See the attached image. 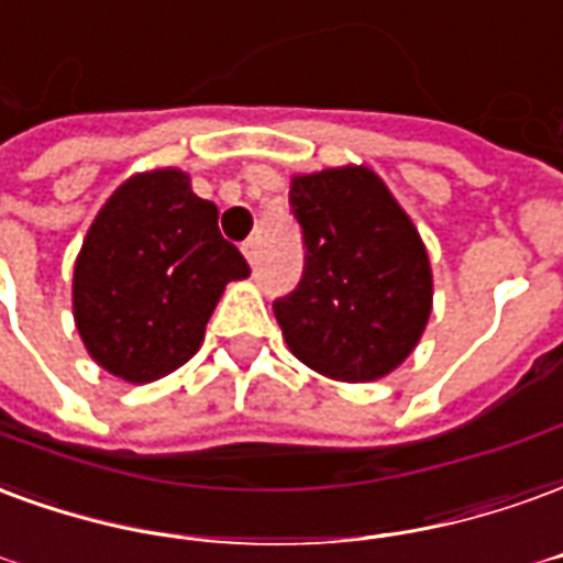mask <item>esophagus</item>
Segmentation results:
<instances>
[{
    "instance_id": "obj_1",
    "label": "esophagus",
    "mask_w": 563,
    "mask_h": 563,
    "mask_svg": "<svg viewBox=\"0 0 563 563\" xmlns=\"http://www.w3.org/2000/svg\"><path fill=\"white\" fill-rule=\"evenodd\" d=\"M242 254H245V261L254 266V261H257V240L242 242Z\"/></svg>"
}]
</instances>
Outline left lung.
Returning <instances> with one entry per match:
<instances>
[{"instance_id":"8db88e82","label":"left lung","mask_w":563,"mask_h":563,"mask_svg":"<svg viewBox=\"0 0 563 563\" xmlns=\"http://www.w3.org/2000/svg\"><path fill=\"white\" fill-rule=\"evenodd\" d=\"M306 269L273 302L290 354L318 375L368 384L399 368L432 314V264L387 183L366 164L290 176Z\"/></svg>"}]
</instances>
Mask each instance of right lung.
Instances as JSON below:
<instances>
[{
    "label": "right lung",
    "instance_id": "1",
    "mask_svg": "<svg viewBox=\"0 0 563 563\" xmlns=\"http://www.w3.org/2000/svg\"><path fill=\"white\" fill-rule=\"evenodd\" d=\"M249 278L219 209L179 167L129 176L98 209L74 261V323L98 366L150 384L188 363L228 282Z\"/></svg>",
    "mask_w": 563,
    "mask_h": 563
}]
</instances>
